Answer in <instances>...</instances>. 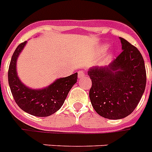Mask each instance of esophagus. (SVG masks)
<instances>
[{
  "mask_svg": "<svg viewBox=\"0 0 152 152\" xmlns=\"http://www.w3.org/2000/svg\"><path fill=\"white\" fill-rule=\"evenodd\" d=\"M85 76V72L83 71V70H80V71H79L78 72V77L79 78H82V77H83V76Z\"/></svg>",
  "mask_w": 152,
  "mask_h": 152,
  "instance_id": "1",
  "label": "esophagus"
}]
</instances>
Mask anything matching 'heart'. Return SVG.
Instances as JSON below:
<instances>
[{"label":"heart","mask_w":152,"mask_h":152,"mask_svg":"<svg viewBox=\"0 0 152 152\" xmlns=\"http://www.w3.org/2000/svg\"><path fill=\"white\" fill-rule=\"evenodd\" d=\"M107 48V46H104V48Z\"/></svg>","instance_id":"b5f03b06"}]
</instances>
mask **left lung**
Segmentation results:
<instances>
[{
	"instance_id": "obj_1",
	"label": "left lung",
	"mask_w": 152,
	"mask_h": 152,
	"mask_svg": "<svg viewBox=\"0 0 152 152\" xmlns=\"http://www.w3.org/2000/svg\"><path fill=\"white\" fill-rule=\"evenodd\" d=\"M123 51L104 67L91 68L92 85L89 96L97 114L105 119H119L137 106L146 87L144 58L137 48L120 37Z\"/></svg>"
}]
</instances>
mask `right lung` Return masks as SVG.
<instances>
[{
  "label": "right lung",
  "mask_w": 152,
  "mask_h": 152,
  "mask_svg": "<svg viewBox=\"0 0 152 152\" xmlns=\"http://www.w3.org/2000/svg\"><path fill=\"white\" fill-rule=\"evenodd\" d=\"M26 41L21 43L13 53L8 68V83L15 103L21 109L38 117H47L61 108L68 94L77 81V72L60 78L47 88L32 90L22 83L16 72V61Z\"/></svg>",
  "instance_id": "add662e5"
}]
</instances>
